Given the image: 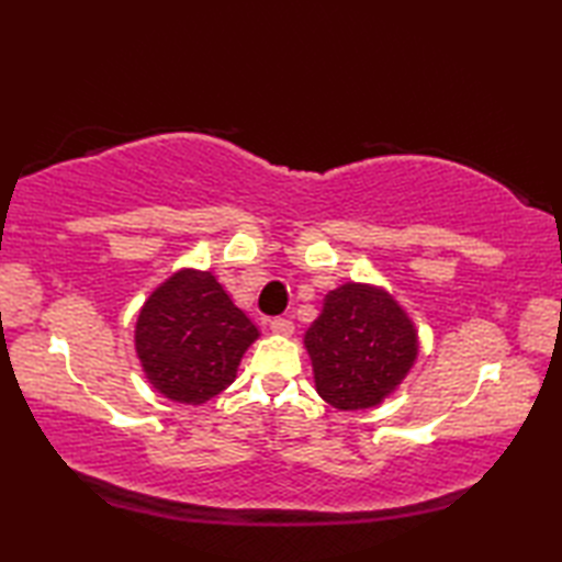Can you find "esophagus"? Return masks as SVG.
I'll list each match as a JSON object with an SVG mask.
<instances>
[{
	"label": "esophagus",
	"instance_id": "obj_1",
	"mask_svg": "<svg viewBox=\"0 0 562 562\" xmlns=\"http://www.w3.org/2000/svg\"><path fill=\"white\" fill-rule=\"evenodd\" d=\"M270 330L274 333V336H292L294 324L290 318L278 316V318H270Z\"/></svg>",
	"mask_w": 562,
	"mask_h": 562
}]
</instances>
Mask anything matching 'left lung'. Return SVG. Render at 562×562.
Masks as SVG:
<instances>
[{
  "mask_svg": "<svg viewBox=\"0 0 562 562\" xmlns=\"http://www.w3.org/2000/svg\"><path fill=\"white\" fill-rule=\"evenodd\" d=\"M316 391L340 411L381 403L415 362L411 318L386 292L342 284L326 296L324 312L306 330Z\"/></svg>",
  "mask_w": 562,
  "mask_h": 562,
  "instance_id": "8db88e82",
  "label": "left lung"
}]
</instances>
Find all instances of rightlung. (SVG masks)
<instances>
[{"mask_svg":"<svg viewBox=\"0 0 562 562\" xmlns=\"http://www.w3.org/2000/svg\"><path fill=\"white\" fill-rule=\"evenodd\" d=\"M258 328L212 272L183 270L142 306L135 330L147 379L166 398L200 405L236 376Z\"/></svg>","mask_w":562,"mask_h":562,"instance_id":"1","label":"right lung"}]
</instances>
